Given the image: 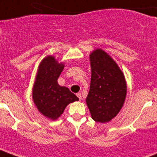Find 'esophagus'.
<instances>
[{"mask_svg": "<svg viewBox=\"0 0 157 157\" xmlns=\"http://www.w3.org/2000/svg\"><path fill=\"white\" fill-rule=\"evenodd\" d=\"M76 96L79 98V100H81V93H77V94H76Z\"/></svg>", "mask_w": 157, "mask_h": 157, "instance_id": "esophagus-1", "label": "esophagus"}]
</instances>
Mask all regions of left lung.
<instances>
[{
    "instance_id": "1",
    "label": "left lung",
    "mask_w": 157,
    "mask_h": 157,
    "mask_svg": "<svg viewBox=\"0 0 157 157\" xmlns=\"http://www.w3.org/2000/svg\"><path fill=\"white\" fill-rule=\"evenodd\" d=\"M90 59L91 80L87 106L94 121L106 123L118 114L124 105L126 82L115 62L103 50L94 51Z\"/></svg>"
}]
</instances>
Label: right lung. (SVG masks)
I'll list each match as a JSON object with an SVG mask.
<instances>
[{"mask_svg":"<svg viewBox=\"0 0 157 157\" xmlns=\"http://www.w3.org/2000/svg\"><path fill=\"white\" fill-rule=\"evenodd\" d=\"M63 67L52 56L44 58L39 66L33 86V102L40 113L51 119H57L68 104L79 100L68 88L57 84Z\"/></svg>","mask_w":157,"mask_h":157,"instance_id":"add662e5","label":"right lung"}]
</instances>
